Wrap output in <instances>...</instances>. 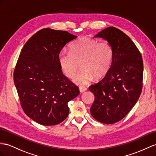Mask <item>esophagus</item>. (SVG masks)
I'll use <instances>...</instances> for the list:
<instances>
[{
  "mask_svg": "<svg viewBox=\"0 0 156 156\" xmlns=\"http://www.w3.org/2000/svg\"><path fill=\"white\" fill-rule=\"evenodd\" d=\"M79 90H80V91L81 93H83V92H84V91H86L87 90V88H86V87L80 86L79 87Z\"/></svg>",
  "mask_w": 156,
  "mask_h": 156,
  "instance_id": "esophagus-1",
  "label": "esophagus"
}]
</instances>
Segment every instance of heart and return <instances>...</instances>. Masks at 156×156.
<instances>
[{
	"label": "heart",
	"instance_id": "b5f03b06",
	"mask_svg": "<svg viewBox=\"0 0 156 156\" xmlns=\"http://www.w3.org/2000/svg\"><path fill=\"white\" fill-rule=\"evenodd\" d=\"M114 51L111 44L89 37H81L70 46V52L61 51L58 55L60 66L67 77H73L81 64L82 69L74 76V82L84 85L94 77L101 79L112 66Z\"/></svg>",
	"mask_w": 156,
	"mask_h": 156
}]
</instances>
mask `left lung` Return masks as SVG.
Returning <instances> with one entry per match:
<instances>
[{
	"mask_svg": "<svg viewBox=\"0 0 156 156\" xmlns=\"http://www.w3.org/2000/svg\"><path fill=\"white\" fill-rule=\"evenodd\" d=\"M95 37L105 39L111 44L114 57L109 73L89 87L95 96L90 112L98 121L113 124L130 112L141 94L142 57L130 37L116 27H107Z\"/></svg>",
	"mask_w": 156,
	"mask_h": 156,
	"instance_id": "obj_1",
	"label": "left lung"
}]
</instances>
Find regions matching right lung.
<instances>
[{"label": "right lung", "instance_id": "obj_1", "mask_svg": "<svg viewBox=\"0 0 156 156\" xmlns=\"http://www.w3.org/2000/svg\"><path fill=\"white\" fill-rule=\"evenodd\" d=\"M77 36L66 31L44 28L22 48L14 71L22 108L44 126L62 122L69 113L68 103L79 95L78 87L63 74L58 55Z\"/></svg>", "mask_w": 156, "mask_h": 156}]
</instances>
